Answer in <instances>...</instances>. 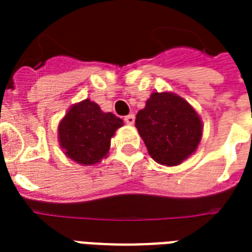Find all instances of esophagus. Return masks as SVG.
Wrapping results in <instances>:
<instances>
[{"mask_svg":"<svg viewBox=\"0 0 252 252\" xmlns=\"http://www.w3.org/2000/svg\"><path fill=\"white\" fill-rule=\"evenodd\" d=\"M124 119H125V122H126L127 125H133L134 121H135V117H134L133 114H128V115H126Z\"/></svg>","mask_w":252,"mask_h":252,"instance_id":"34e87169","label":"esophagus"}]
</instances>
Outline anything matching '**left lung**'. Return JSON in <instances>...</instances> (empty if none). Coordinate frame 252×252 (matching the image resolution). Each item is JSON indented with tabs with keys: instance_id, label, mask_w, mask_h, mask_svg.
Segmentation results:
<instances>
[{
	"instance_id": "1",
	"label": "left lung",
	"mask_w": 252,
	"mask_h": 252,
	"mask_svg": "<svg viewBox=\"0 0 252 252\" xmlns=\"http://www.w3.org/2000/svg\"><path fill=\"white\" fill-rule=\"evenodd\" d=\"M135 126L154 161L166 166L181 164L201 138V121L188 102L170 93H153L139 110Z\"/></svg>"
}]
</instances>
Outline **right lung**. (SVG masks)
Returning a JSON list of instances; mask_svg holds the SVG:
<instances>
[{"label":"right lung","instance_id":"add662e5","mask_svg":"<svg viewBox=\"0 0 252 252\" xmlns=\"http://www.w3.org/2000/svg\"><path fill=\"white\" fill-rule=\"evenodd\" d=\"M122 125V119L86 99L68 110L59 125V141L69 158L94 165L107 156L111 137Z\"/></svg>","mask_w":252,"mask_h":252}]
</instances>
